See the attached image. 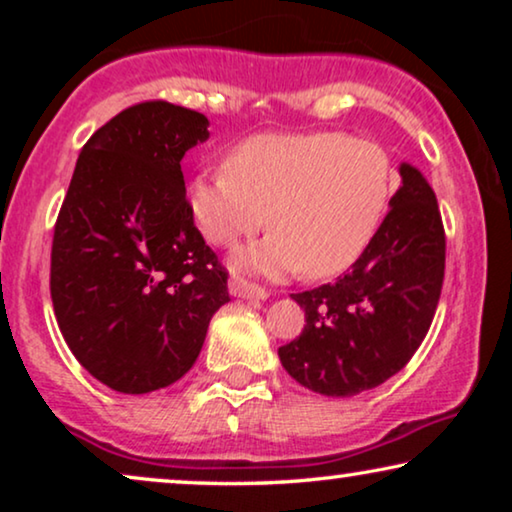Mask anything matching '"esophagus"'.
<instances>
[{
	"label": "esophagus",
	"mask_w": 512,
	"mask_h": 512,
	"mask_svg": "<svg viewBox=\"0 0 512 512\" xmlns=\"http://www.w3.org/2000/svg\"><path fill=\"white\" fill-rule=\"evenodd\" d=\"M228 291H230V296H235V298H247V300H265V298H268V291L261 289L258 284H251L249 279H244V277L230 279Z\"/></svg>",
	"instance_id": "obj_1"
}]
</instances>
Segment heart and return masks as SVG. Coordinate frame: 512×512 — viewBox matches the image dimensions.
<instances>
[{"instance_id":"b5f03b06","label":"heart","mask_w":512,"mask_h":512,"mask_svg":"<svg viewBox=\"0 0 512 512\" xmlns=\"http://www.w3.org/2000/svg\"><path fill=\"white\" fill-rule=\"evenodd\" d=\"M391 193V160L380 144L342 132L254 135L226 167L188 181V212L214 247L272 228L240 249L233 265L265 277L303 270L333 277L363 254Z\"/></svg>"}]
</instances>
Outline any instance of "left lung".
<instances>
[{
	"label": "left lung",
	"mask_w": 512,
	"mask_h": 512,
	"mask_svg": "<svg viewBox=\"0 0 512 512\" xmlns=\"http://www.w3.org/2000/svg\"><path fill=\"white\" fill-rule=\"evenodd\" d=\"M401 179L389 214L347 275L291 293L307 324L279 347V361L317 394L349 398L380 387L429 333L445 277V230L422 172L403 163Z\"/></svg>",
	"instance_id": "left-lung-1"
}]
</instances>
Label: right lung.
I'll return each mask as SVG.
<instances>
[{"label":"right lung","mask_w":512,"mask_h":512,"mask_svg":"<svg viewBox=\"0 0 512 512\" xmlns=\"http://www.w3.org/2000/svg\"><path fill=\"white\" fill-rule=\"evenodd\" d=\"M207 116L151 100L88 139L55 221L51 298L62 338L95 380L149 394L184 377L228 272L188 212L181 158Z\"/></svg>","instance_id":"1"}]
</instances>
